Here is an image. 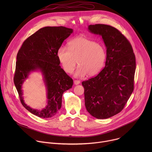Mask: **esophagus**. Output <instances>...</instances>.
<instances>
[{"instance_id":"obj_1","label":"esophagus","mask_w":152,"mask_h":152,"mask_svg":"<svg viewBox=\"0 0 152 152\" xmlns=\"http://www.w3.org/2000/svg\"><path fill=\"white\" fill-rule=\"evenodd\" d=\"M80 81L79 80H74V83H75V85H78V84H79L80 83Z\"/></svg>"}]
</instances>
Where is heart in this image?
I'll return each instance as SVG.
<instances>
[{"mask_svg": "<svg viewBox=\"0 0 152 152\" xmlns=\"http://www.w3.org/2000/svg\"><path fill=\"white\" fill-rule=\"evenodd\" d=\"M56 55L63 69L68 73L73 72L77 63L79 67L75 73L77 77L86 74L88 76L97 75L104 67L106 59L103 45L82 36L70 41L68 48L61 46Z\"/></svg>", "mask_w": 152, "mask_h": 152, "instance_id": "1", "label": "heart"}]
</instances>
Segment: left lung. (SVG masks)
Returning <instances> with one entry per match:
<instances>
[{"label": "left lung", "mask_w": 152, "mask_h": 152, "mask_svg": "<svg viewBox=\"0 0 152 152\" xmlns=\"http://www.w3.org/2000/svg\"><path fill=\"white\" fill-rule=\"evenodd\" d=\"M102 36L106 47L105 67L95 77L82 82L85 104L94 117H111L124 108L134 88L135 56L129 40L116 28L106 25L88 26Z\"/></svg>", "instance_id": "left-lung-1"}]
</instances>
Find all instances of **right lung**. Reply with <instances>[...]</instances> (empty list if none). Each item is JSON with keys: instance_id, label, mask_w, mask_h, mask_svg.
I'll use <instances>...</instances> for the list:
<instances>
[{"instance_id": "1", "label": "right lung", "mask_w": 152, "mask_h": 152, "mask_svg": "<svg viewBox=\"0 0 152 152\" xmlns=\"http://www.w3.org/2000/svg\"><path fill=\"white\" fill-rule=\"evenodd\" d=\"M73 32L64 26L42 28L29 37L17 55L14 82L22 105L34 115L48 118L61 109L64 91L72 87L73 79L61 68L56 53L63 41ZM39 69L43 74L47 89L48 105L37 110L25 104L21 86L31 71Z\"/></svg>"}]
</instances>
